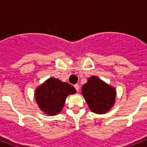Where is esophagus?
<instances>
[{
  "label": "esophagus",
  "instance_id": "1",
  "mask_svg": "<svg viewBox=\"0 0 147 147\" xmlns=\"http://www.w3.org/2000/svg\"><path fill=\"white\" fill-rule=\"evenodd\" d=\"M74 87H75V89H76V90H77V92L79 91V90H80L79 84H75V85H74Z\"/></svg>",
  "mask_w": 147,
  "mask_h": 147
}]
</instances>
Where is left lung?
<instances>
[{
    "instance_id": "8db88e82",
    "label": "left lung",
    "mask_w": 147,
    "mask_h": 147,
    "mask_svg": "<svg viewBox=\"0 0 147 147\" xmlns=\"http://www.w3.org/2000/svg\"><path fill=\"white\" fill-rule=\"evenodd\" d=\"M82 94L91 111L105 113L112 107L116 98V91L112 86L92 76L82 86Z\"/></svg>"
}]
</instances>
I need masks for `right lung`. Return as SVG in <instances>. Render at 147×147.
Wrapping results in <instances>:
<instances>
[{"label": "right lung", "instance_id": "1", "mask_svg": "<svg viewBox=\"0 0 147 147\" xmlns=\"http://www.w3.org/2000/svg\"><path fill=\"white\" fill-rule=\"evenodd\" d=\"M75 93L76 90L72 85L51 77L36 90L35 99L44 112L55 115L61 112L67 96Z\"/></svg>", "mask_w": 147, "mask_h": 147}]
</instances>
